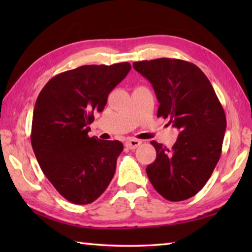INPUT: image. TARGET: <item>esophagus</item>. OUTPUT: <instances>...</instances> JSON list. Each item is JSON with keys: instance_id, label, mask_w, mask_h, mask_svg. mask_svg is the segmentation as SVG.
<instances>
[{"instance_id": "obj_1", "label": "esophagus", "mask_w": 252, "mask_h": 252, "mask_svg": "<svg viewBox=\"0 0 252 252\" xmlns=\"http://www.w3.org/2000/svg\"><path fill=\"white\" fill-rule=\"evenodd\" d=\"M140 144H141V141H140V140L127 139L125 143V146L129 149H135V148H138Z\"/></svg>"}]
</instances>
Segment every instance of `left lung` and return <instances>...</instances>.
I'll list each match as a JSON object with an SVG mask.
<instances>
[{"mask_svg": "<svg viewBox=\"0 0 252 252\" xmlns=\"http://www.w3.org/2000/svg\"><path fill=\"white\" fill-rule=\"evenodd\" d=\"M150 81L159 101L158 117L180 131L171 149L151 141L157 158L147 167L149 180L169 201L197 194L220 159L227 120L210 81L192 63L161 58L133 63Z\"/></svg>", "mask_w": 252, "mask_h": 252, "instance_id": "obj_1", "label": "left lung"}]
</instances>
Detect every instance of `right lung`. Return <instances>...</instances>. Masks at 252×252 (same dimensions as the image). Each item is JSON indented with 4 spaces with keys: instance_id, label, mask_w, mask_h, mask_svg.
Wrapping results in <instances>:
<instances>
[{
    "instance_id": "obj_1",
    "label": "right lung",
    "mask_w": 252,
    "mask_h": 252,
    "mask_svg": "<svg viewBox=\"0 0 252 252\" xmlns=\"http://www.w3.org/2000/svg\"><path fill=\"white\" fill-rule=\"evenodd\" d=\"M130 63L82 65L51 79L33 110L31 143L42 171L70 202L89 204L104 192L123 144L88 132L109 93L126 78Z\"/></svg>"
}]
</instances>
